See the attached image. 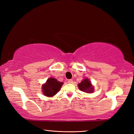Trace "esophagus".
<instances>
[{"label": "esophagus", "instance_id": "obj_1", "mask_svg": "<svg viewBox=\"0 0 134 134\" xmlns=\"http://www.w3.org/2000/svg\"><path fill=\"white\" fill-rule=\"evenodd\" d=\"M72 81H72V79H69V80H68V83H72Z\"/></svg>", "mask_w": 134, "mask_h": 134}]
</instances>
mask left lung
Returning <instances> with one entry per match:
<instances>
[{"instance_id": "1", "label": "left lung", "mask_w": 134, "mask_h": 134, "mask_svg": "<svg viewBox=\"0 0 134 134\" xmlns=\"http://www.w3.org/2000/svg\"><path fill=\"white\" fill-rule=\"evenodd\" d=\"M78 87L81 91L86 92L87 93H92L93 91V87L92 86L90 81H89V79H86L81 81L80 83L78 85Z\"/></svg>"}]
</instances>
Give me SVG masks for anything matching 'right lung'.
I'll return each mask as SVG.
<instances>
[{
    "label": "right lung",
    "mask_w": 134,
    "mask_h": 134,
    "mask_svg": "<svg viewBox=\"0 0 134 134\" xmlns=\"http://www.w3.org/2000/svg\"><path fill=\"white\" fill-rule=\"evenodd\" d=\"M63 84V83L60 82L55 79L49 78L46 83L42 85V93L46 96H53L59 92Z\"/></svg>",
    "instance_id": "add662e5"
}]
</instances>
